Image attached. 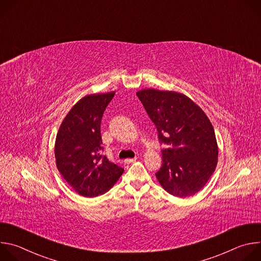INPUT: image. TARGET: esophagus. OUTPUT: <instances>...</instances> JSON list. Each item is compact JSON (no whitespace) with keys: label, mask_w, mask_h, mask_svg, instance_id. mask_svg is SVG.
Wrapping results in <instances>:
<instances>
[{"label":"esophagus","mask_w":261,"mask_h":261,"mask_svg":"<svg viewBox=\"0 0 261 261\" xmlns=\"http://www.w3.org/2000/svg\"><path fill=\"white\" fill-rule=\"evenodd\" d=\"M137 160V158H132V159H126L124 162L126 163V164H129V163H133V162H135Z\"/></svg>","instance_id":"34e87169"}]
</instances>
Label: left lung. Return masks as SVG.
<instances>
[{
  "mask_svg": "<svg viewBox=\"0 0 261 261\" xmlns=\"http://www.w3.org/2000/svg\"><path fill=\"white\" fill-rule=\"evenodd\" d=\"M155 124L162 148V166L156 176L169 194L188 197L197 193L214 173L218 145L214 128L190 98L179 93L146 89L137 92Z\"/></svg>",
  "mask_w": 261,
  "mask_h": 261,
  "instance_id": "1",
  "label": "left lung"
}]
</instances>
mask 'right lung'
Here are the masks:
<instances>
[{"instance_id": "add662e5", "label": "right lung", "mask_w": 261, "mask_h": 261, "mask_svg": "<svg viewBox=\"0 0 261 261\" xmlns=\"http://www.w3.org/2000/svg\"><path fill=\"white\" fill-rule=\"evenodd\" d=\"M115 93L81 99L64 119L56 138L57 166L73 190L85 197L108 191L124 168L102 156L101 120Z\"/></svg>"}]
</instances>
